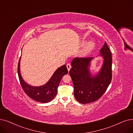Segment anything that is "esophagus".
I'll use <instances>...</instances> for the list:
<instances>
[{
    "mask_svg": "<svg viewBox=\"0 0 133 133\" xmlns=\"http://www.w3.org/2000/svg\"><path fill=\"white\" fill-rule=\"evenodd\" d=\"M66 66H67V70H68V71H69L70 70V69H71V65L70 63H67Z\"/></svg>",
    "mask_w": 133,
    "mask_h": 133,
    "instance_id": "obj_1",
    "label": "esophagus"
}]
</instances>
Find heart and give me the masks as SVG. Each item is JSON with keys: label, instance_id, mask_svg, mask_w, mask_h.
<instances>
[{"label": "heart", "instance_id": "1", "mask_svg": "<svg viewBox=\"0 0 133 133\" xmlns=\"http://www.w3.org/2000/svg\"><path fill=\"white\" fill-rule=\"evenodd\" d=\"M85 42H84V43ZM95 43L93 41H90L88 43H87L85 45V47H84V49H83L82 51V55H85L86 54H88L89 52H90V51L92 50V49H93L95 47Z\"/></svg>", "mask_w": 133, "mask_h": 133}]
</instances>
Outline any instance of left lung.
<instances>
[{"instance_id":"obj_1","label":"left lung","mask_w":133,"mask_h":133,"mask_svg":"<svg viewBox=\"0 0 133 133\" xmlns=\"http://www.w3.org/2000/svg\"><path fill=\"white\" fill-rule=\"evenodd\" d=\"M100 53L104 61L101 70L95 76H92L89 70L93 57H75L71 62L69 73L74 85V96L82 104L94 102L100 98L111 81L112 56L106 42Z\"/></svg>"}]
</instances>
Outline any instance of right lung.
Masks as SVG:
<instances>
[{
	"label": "right lung",
	"instance_id": "obj_1",
	"mask_svg": "<svg viewBox=\"0 0 133 133\" xmlns=\"http://www.w3.org/2000/svg\"><path fill=\"white\" fill-rule=\"evenodd\" d=\"M20 57L18 63V75L20 84L25 93L32 99L41 103H48L52 101L57 94V88L63 76L67 74L68 70L64 65L57 69L50 80L45 85L34 87L25 83L23 79L20 72Z\"/></svg>",
	"mask_w": 133,
	"mask_h": 133
}]
</instances>
